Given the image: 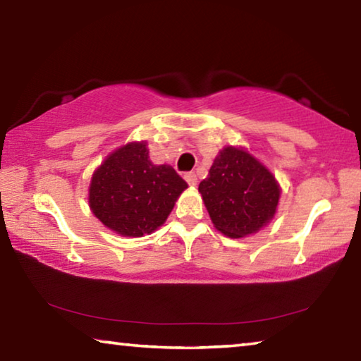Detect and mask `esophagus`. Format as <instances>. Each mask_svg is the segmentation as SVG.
Wrapping results in <instances>:
<instances>
[{
	"label": "esophagus",
	"mask_w": 361,
	"mask_h": 361,
	"mask_svg": "<svg viewBox=\"0 0 361 361\" xmlns=\"http://www.w3.org/2000/svg\"><path fill=\"white\" fill-rule=\"evenodd\" d=\"M185 180L188 181V185H189V186H195V185H197V176H195V173H194V172H188V173H185Z\"/></svg>",
	"instance_id": "esophagus-1"
}]
</instances>
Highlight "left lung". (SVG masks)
I'll return each mask as SVG.
<instances>
[{"label": "left lung", "mask_w": 361, "mask_h": 361, "mask_svg": "<svg viewBox=\"0 0 361 361\" xmlns=\"http://www.w3.org/2000/svg\"><path fill=\"white\" fill-rule=\"evenodd\" d=\"M199 192L212 223L232 239L264 228L276 215L280 197L276 176L258 159L234 146L219 151Z\"/></svg>", "instance_id": "1"}]
</instances>
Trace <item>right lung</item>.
<instances>
[{"label": "right lung", "mask_w": 361, "mask_h": 361, "mask_svg": "<svg viewBox=\"0 0 361 361\" xmlns=\"http://www.w3.org/2000/svg\"><path fill=\"white\" fill-rule=\"evenodd\" d=\"M188 183L170 166L149 161L146 142L111 152L95 170L89 205L108 229L126 237L151 234L166 223Z\"/></svg>", "instance_id": "1"}]
</instances>
